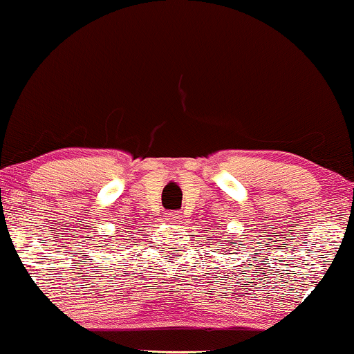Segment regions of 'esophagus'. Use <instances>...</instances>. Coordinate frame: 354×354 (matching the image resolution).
<instances>
[{
	"instance_id": "1",
	"label": "esophagus",
	"mask_w": 354,
	"mask_h": 354,
	"mask_svg": "<svg viewBox=\"0 0 354 354\" xmlns=\"http://www.w3.org/2000/svg\"><path fill=\"white\" fill-rule=\"evenodd\" d=\"M183 218V213L181 212H170L168 213V220H170L171 223H178L179 220Z\"/></svg>"
}]
</instances>
